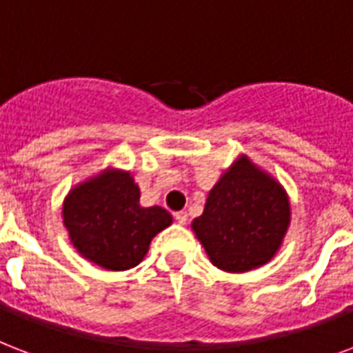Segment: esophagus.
<instances>
[{"label": "esophagus", "instance_id": "34e87169", "mask_svg": "<svg viewBox=\"0 0 353 353\" xmlns=\"http://www.w3.org/2000/svg\"><path fill=\"white\" fill-rule=\"evenodd\" d=\"M174 219L177 220V222H179V224H187V220H188V214L185 211H177L176 214H174Z\"/></svg>", "mask_w": 353, "mask_h": 353}]
</instances>
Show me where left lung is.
<instances>
[{
    "label": "left lung",
    "mask_w": 353,
    "mask_h": 353,
    "mask_svg": "<svg viewBox=\"0 0 353 353\" xmlns=\"http://www.w3.org/2000/svg\"><path fill=\"white\" fill-rule=\"evenodd\" d=\"M289 224L283 187L241 155L211 188L192 230L212 265L225 272H248L272 259Z\"/></svg>",
    "instance_id": "8db88e82"
}]
</instances>
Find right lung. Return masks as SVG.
Instances as JSON below:
<instances>
[{"instance_id": "obj_1", "label": "right lung", "mask_w": 353, "mask_h": 353, "mask_svg": "<svg viewBox=\"0 0 353 353\" xmlns=\"http://www.w3.org/2000/svg\"><path fill=\"white\" fill-rule=\"evenodd\" d=\"M129 172L107 168L70 190L63 205L70 241L85 259L105 270H128L144 259L150 242L172 224L159 205L141 207Z\"/></svg>"}]
</instances>
